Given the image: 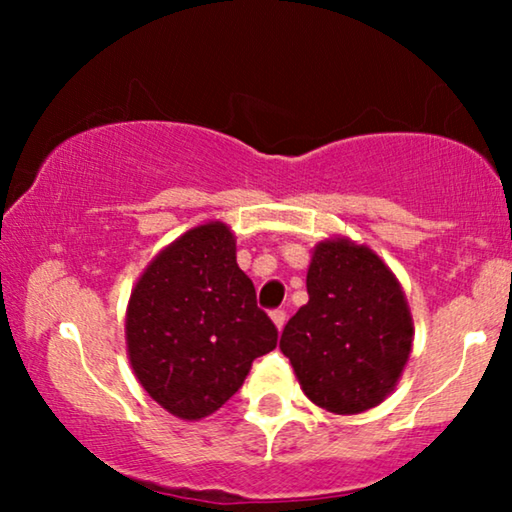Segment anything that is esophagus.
<instances>
[{"label":"esophagus","mask_w":512,"mask_h":512,"mask_svg":"<svg viewBox=\"0 0 512 512\" xmlns=\"http://www.w3.org/2000/svg\"><path fill=\"white\" fill-rule=\"evenodd\" d=\"M270 317H272V321H275V326L279 328V331H282L284 324H286V310H282V307H277V310L270 312Z\"/></svg>","instance_id":"obj_1"}]
</instances>
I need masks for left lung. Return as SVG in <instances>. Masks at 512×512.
Listing matches in <instances>:
<instances>
[{"instance_id": "8db88e82", "label": "left lung", "mask_w": 512, "mask_h": 512, "mask_svg": "<svg viewBox=\"0 0 512 512\" xmlns=\"http://www.w3.org/2000/svg\"><path fill=\"white\" fill-rule=\"evenodd\" d=\"M307 293L279 340L305 396L335 415L375 408L412 347L401 284L368 247L326 240L312 254Z\"/></svg>"}]
</instances>
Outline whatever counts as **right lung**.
<instances>
[{"label":"right lung","mask_w":512,"mask_h":512,"mask_svg":"<svg viewBox=\"0 0 512 512\" xmlns=\"http://www.w3.org/2000/svg\"><path fill=\"white\" fill-rule=\"evenodd\" d=\"M125 335L146 394L181 419L219 410L254 359L277 347L223 223L188 230L153 258L130 296Z\"/></svg>","instance_id":"add662e5"}]
</instances>
